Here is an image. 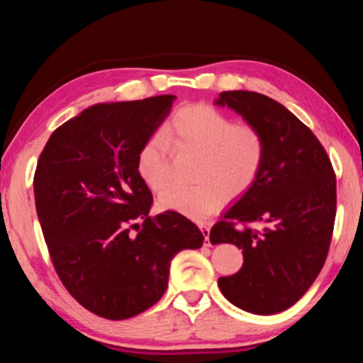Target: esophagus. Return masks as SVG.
<instances>
[{"instance_id": "obj_1", "label": "esophagus", "mask_w": 363, "mask_h": 363, "mask_svg": "<svg viewBox=\"0 0 363 363\" xmlns=\"http://www.w3.org/2000/svg\"><path fill=\"white\" fill-rule=\"evenodd\" d=\"M200 230H201V233H203V237H205V242H206L205 245H206V247H208V245H210V227L201 224V225H200Z\"/></svg>"}]
</instances>
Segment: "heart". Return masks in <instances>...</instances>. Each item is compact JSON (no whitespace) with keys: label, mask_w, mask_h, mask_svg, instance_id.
<instances>
[{"label":"heart","mask_w":363,"mask_h":363,"mask_svg":"<svg viewBox=\"0 0 363 363\" xmlns=\"http://www.w3.org/2000/svg\"><path fill=\"white\" fill-rule=\"evenodd\" d=\"M169 147L199 155L194 187H173L162 194V210L203 220L218 211L224 199L243 195L253 186L264 163L266 144L261 131L208 104L177 110L162 136H153L138 155V174L152 192H162L171 179Z\"/></svg>","instance_id":"1"}]
</instances>
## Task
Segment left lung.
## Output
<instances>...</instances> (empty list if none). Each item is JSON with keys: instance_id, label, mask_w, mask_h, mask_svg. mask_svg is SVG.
I'll list each match as a JSON object with an SVG mask.
<instances>
[{"instance_id": "1", "label": "left lung", "mask_w": 363, "mask_h": 363, "mask_svg": "<svg viewBox=\"0 0 363 363\" xmlns=\"http://www.w3.org/2000/svg\"><path fill=\"white\" fill-rule=\"evenodd\" d=\"M229 107L261 131L259 176L213 227L210 242L233 243L243 266L218 280L233 306L257 315L291 307L314 284L327 259L336 216V177L327 152L290 110L253 91H224ZM250 223H262L256 231Z\"/></svg>"}]
</instances>
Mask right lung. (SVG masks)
<instances>
[{
  "instance_id": "1",
  "label": "right lung",
  "mask_w": 363,
  "mask_h": 363,
  "mask_svg": "<svg viewBox=\"0 0 363 363\" xmlns=\"http://www.w3.org/2000/svg\"><path fill=\"white\" fill-rule=\"evenodd\" d=\"M176 96L91 106L51 134L35 171V205L59 279L84 309L125 320L168 286L171 259L203 233L176 211L149 216L138 155Z\"/></svg>"
}]
</instances>
